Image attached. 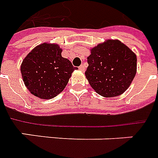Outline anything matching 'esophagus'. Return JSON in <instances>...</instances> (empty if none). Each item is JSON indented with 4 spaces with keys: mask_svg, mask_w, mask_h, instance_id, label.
<instances>
[{
    "mask_svg": "<svg viewBox=\"0 0 158 158\" xmlns=\"http://www.w3.org/2000/svg\"><path fill=\"white\" fill-rule=\"evenodd\" d=\"M79 70L81 71V72H84V71H85V66H84L83 65H81V66H79Z\"/></svg>",
    "mask_w": 158,
    "mask_h": 158,
    "instance_id": "34e87169",
    "label": "esophagus"
}]
</instances>
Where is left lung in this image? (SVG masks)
Wrapping results in <instances>:
<instances>
[{"label":"left lung","mask_w":158,"mask_h":158,"mask_svg":"<svg viewBox=\"0 0 158 158\" xmlns=\"http://www.w3.org/2000/svg\"><path fill=\"white\" fill-rule=\"evenodd\" d=\"M87 63L86 79L104 97L124 93L137 73V56L119 40L108 39L92 47Z\"/></svg>","instance_id":"8db88e82"}]
</instances>
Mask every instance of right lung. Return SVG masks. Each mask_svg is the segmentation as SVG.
<instances>
[{"mask_svg":"<svg viewBox=\"0 0 158 158\" xmlns=\"http://www.w3.org/2000/svg\"><path fill=\"white\" fill-rule=\"evenodd\" d=\"M61 52L57 44L45 42L33 48L21 62L25 86L35 97L44 100L56 97L77 69L61 56Z\"/></svg>","mask_w":158,"mask_h":158,"instance_id":"add662e5","label":"right lung"}]
</instances>
